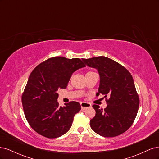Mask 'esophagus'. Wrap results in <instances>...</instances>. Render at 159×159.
Masks as SVG:
<instances>
[{"label": "esophagus", "mask_w": 159, "mask_h": 159, "mask_svg": "<svg viewBox=\"0 0 159 159\" xmlns=\"http://www.w3.org/2000/svg\"><path fill=\"white\" fill-rule=\"evenodd\" d=\"M91 105L89 103H86V102H81V109L83 110H85L87 108H89L91 107Z\"/></svg>", "instance_id": "obj_1"}]
</instances>
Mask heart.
Segmentation results:
<instances>
[{
    "instance_id": "1",
    "label": "heart",
    "mask_w": 159,
    "mask_h": 159,
    "mask_svg": "<svg viewBox=\"0 0 159 159\" xmlns=\"http://www.w3.org/2000/svg\"><path fill=\"white\" fill-rule=\"evenodd\" d=\"M89 72H91V71H89Z\"/></svg>"
}]
</instances>
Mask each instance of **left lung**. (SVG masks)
<instances>
[{"mask_svg":"<svg viewBox=\"0 0 159 159\" xmlns=\"http://www.w3.org/2000/svg\"><path fill=\"white\" fill-rule=\"evenodd\" d=\"M82 60L99 72L100 83L96 95L102 93L109 98L106 99L107 105L104 109L93 105L95 115L90 120V127L101 136H118L132 125L138 112L139 98L133 77L125 67L107 57Z\"/></svg>","mask_w":159,"mask_h":159,"instance_id":"8db88e82","label":"left lung"}]
</instances>
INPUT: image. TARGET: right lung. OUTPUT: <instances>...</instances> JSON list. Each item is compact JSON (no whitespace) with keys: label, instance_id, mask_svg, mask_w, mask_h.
<instances>
[{"label":"right lung","instance_id":"right-lung-1","mask_svg":"<svg viewBox=\"0 0 159 159\" xmlns=\"http://www.w3.org/2000/svg\"><path fill=\"white\" fill-rule=\"evenodd\" d=\"M84 67L80 58L56 56L42 62L32 71L22 103L27 121L40 135L54 139L69 131L81 105L70 102L59 106L57 91L66 88L72 74Z\"/></svg>","mask_w":159,"mask_h":159}]
</instances>
